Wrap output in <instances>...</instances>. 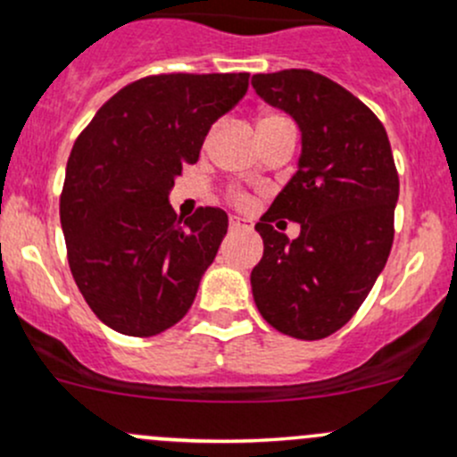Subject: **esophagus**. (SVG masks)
Segmentation results:
<instances>
[{
  "label": "esophagus",
  "instance_id": "esophagus-1",
  "mask_svg": "<svg viewBox=\"0 0 457 457\" xmlns=\"http://www.w3.org/2000/svg\"><path fill=\"white\" fill-rule=\"evenodd\" d=\"M247 228H250V225H247L245 220H241L238 216H229V229H232V232H237V229H247Z\"/></svg>",
  "mask_w": 457,
  "mask_h": 457
}]
</instances>
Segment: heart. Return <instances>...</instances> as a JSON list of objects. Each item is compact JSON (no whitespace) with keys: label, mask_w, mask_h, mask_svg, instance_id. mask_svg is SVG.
Here are the masks:
<instances>
[{"label":"heart","mask_w":457,"mask_h":457,"mask_svg":"<svg viewBox=\"0 0 457 457\" xmlns=\"http://www.w3.org/2000/svg\"><path fill=\"white\" fill-rule=\"evenodd\" d=\"M274 121H283V117H278V114H267V117H262L261 121H258V128L265 126V123H274ZM232 203L238 207H247L250 205V199H247V195H243V192H232Z\"/></svg>","instance_id":"obj_1"}]
</instances>
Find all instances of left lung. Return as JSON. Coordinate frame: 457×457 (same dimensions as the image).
<instances>
[{
  "mask_svg": "<svg viewBox=\"0 0 457 457\" xmlns=\"http://www.w3.org/2000/svg\"><path fill=\"white\" fill-rule=\"evenodd\" d=\"M252 86L303 132L298 172L256 223L254 303L280 334L320 340L352 320L389 258L398 170L380 119L329 77L292 68ZM280 218L301 222L302 237L278 233Z\"/></svg>",
  "mask_w": 457,
  "mask_h": 457,
  "instance_id": "left-lung-1",
  "label": "left lung"
}]
</instances>
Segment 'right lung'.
<instances>
[{
    "label": "right lung",
    "mask_w": 457,
    "mask_h": 457,
    "mask_svg": "<svg viewBox=\"0 0 457 457\" xmlns=\"http://www.w3.org/2000/svg\"><path fill=\"white\" fill-rule=\"evenodd\" d=\"M247 86L250 72L143 77L77 137L59 199L68 265L90 310L119 334H161L195 303L228 214L207 205L181 219L168 195Z\"/></svg>",
    "instance_id": "obj_1"
}]
</instances>
